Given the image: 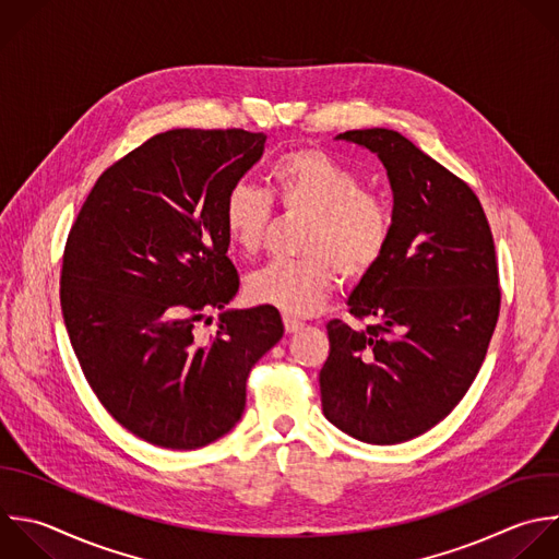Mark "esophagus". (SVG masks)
<instances>
[{
  "label": "esophagus",
  "mask_w": 559,
  "mask_h": 559,
  "mask_svg": "<svg viewBox=\"0 0 559 559\" xmlns=\"http://www.w3.org/2000/svg\"><path fill=\"white\" fill-rule=\"evenodd\" d=\"M301 328H304V321L284 314V330H286V334H295V332H299Z\"/></svg>",
  "instance_id": "34e87169"
}]
</instances>
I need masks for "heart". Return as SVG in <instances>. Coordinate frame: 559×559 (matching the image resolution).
Masks as SVG:
<instances>
[{"instance_id": "b5f03b06", "label": "heart", "mask_w": 559, "mask_h": 559, "mask_svg": "<svg viewBox=\"0 0 559 559\" xmlns=\"http://www.w3.org/2000/svg\"><path fill=\"white\" fill-rule=\"evenodd\" d=\"M273 197L286 214L308 216L297 260H273L247 277V297L288 317L317 312L338 282L365 277L384 255L393 231L391 205L365 192L358 173L319 148L280 155L269 170ZM225 234L245 255L260 251L271 223V197L236 183L223 203Z\"/></svg>"}]
</instances>
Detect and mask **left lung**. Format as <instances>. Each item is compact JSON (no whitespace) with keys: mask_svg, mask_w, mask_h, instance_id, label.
Wrapping results in <instances>:
<instances>
[{"mask_svg":"<svg viewBox=\"0 0 559 559\" xmlns=\"http://www.w3.org/2000/svg\"><path fill=\"white\" fill-rule=\"evenodd\" d=\"M378 155L393 190V231L347 299L365 328L328 323L323 415L367 443L408 441L439 424L474 382L500 286L487 216L472 188L389 129L336 135Z\"/></svg>","mask_w":559,"mask_h":559,"instance_id":"1","label":"left lung"}]
</instances>
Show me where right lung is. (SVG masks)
Masks as SVG:
<instances>
[{"label":"right lung","instance_id":"right-lung-1","mask_svg":"<svg viewBox=\"0 0 559 559\" xmlns=\"http://www.w3.org/2000/svg\"><path fill=\"white\" fill-rule=\"evenodd\" d=\"M266 135L173 129L109 166L70 229L61 308L81 369L111 417L170 450L203 448L242 417L251 367L282 338L277 308L223 310L240 280L227 258V192Z\"/></svg>","mask_w":559,"mask_h":559}]
</instances>
